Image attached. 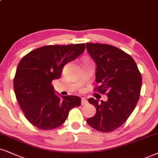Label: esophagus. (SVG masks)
Masks as SVG:
<instances>
[{
    "mask_svg": "<svg viewBox=\"0 0 158 158\" xmlns=\"http://www.w3.org/2000/svg\"><path fill=\"white\" fill-rule=\"evenodd\" d=\"M87 103V101L85 98H81V105H86Z\"/></svg>",
    "mask_w": 158,
    "mask_h": 158,
    "instance_id": "34e87169",
    "label": "esophagus"
}]
</instances>
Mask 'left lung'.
Segmentation results:
<instances>
[{"mask_svg": "<svg viewBox=\"0 0 158 158\" xmlns=\"http://www.w3.org/2000/svg\"><path fill=\"white\" fill-rule=\"evenodd\" d=\"M86 48L96 64L95 89L106 93L107 101L93 98L88 99L95 106L96 114L87 119L96 131L109 133L121 126L134 110L142 85V78L136 63L131 55L114 46L87 43Z\"/></svg>", "mask_w": 158, "mask_h": 158, "instance_id": "obj_1", "label": "left lung"}]
</instances>
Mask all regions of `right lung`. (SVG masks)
Masks as SVG:
<instances>
[{
    "mask_svg": "<svg viewBox=\"0 0 158 158\" xmlns=\"http://www.w3.org/2000/svg\"><path fill=\"white\" fill-rule=\"evenodd\" d=\"M85 49V44L44 46L27 54L19 63L14 89L26 119L35 127L57 128L65 123L71 109L81 105L79 96L55 94L52 81L59 79L64 65Z\"/></svg>",
    "mask_w": 158,
    "mask_h": 158,
    "instance_id": "right-lung-1",
    "label": "right lung"
}]
</instances>
